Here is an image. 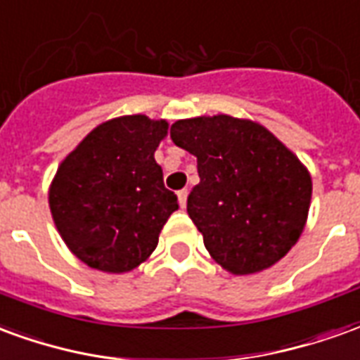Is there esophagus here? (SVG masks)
I'll return each instance as SVG.
<instances>
[{"label": "esophagus", "mask_w": 360, "mask_h": 360, "mask_svg": "<svg viewBox=\"0 0 360 360\" xmlns=\"http://www.w3.org/2000/svg\"><path fill=\"white\" fill-rule=\"evenodd\" d=\"M187 196H188L187 188H181V191H177V198H179L181 208H185V206H187Z\"/></svg>", "instance_id": "1"}]
</instances>
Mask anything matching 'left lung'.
Masks as SVG:
<instances>
[{
    "label": "left lung",
    "mask_w": 360,
    "mask_h": 360,
    "mask_svg": "<svg viewBox=\"0 0 360 360\" xmlns=\"http://www.w3.org/2000/svg\"><path fill=\"white\" fill-rule=\"evenodd\" d=\"M169 134L196 156L200 183L187 212L212 258L247 276L285 257L304 229L312 195L299 158L249 119H181Z\"/></svg>",
    "instance_id": "left-lung-1"
}]
</instances>
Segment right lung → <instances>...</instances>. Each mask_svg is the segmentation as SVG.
<instances>
[{"label":"right lung","mask_w":360,"mask_h":360,"mask_svg":"<svg viewBox=\"0 0 360 360\" xmlns=\"http://www.w3.org/2000/svg\"><path fill=\"white\" fill-rule=\"evenodd\" d=\"M165 133L162 119H111L59 165L50 188L51 216L67 247L90 268L110 274L136 268L179 208L154 160Z\"/></svg>","instance_id":"1"}]
</instances>
